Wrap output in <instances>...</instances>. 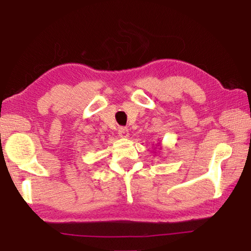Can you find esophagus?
<instances>
[{"label":"esophagus","instance_id":"obj_1","mask_svg":"<svg viewBox=\"0 0 251 251\" xmlns=\"http://www.w3.org/2000/svg\"><path fill=\"white\" fill-rule=\"evenodd\" d=\"M118 135L121 137H127L128 136V129H127L124 126H121L118 128Z\"/></svg>","mask_w":251,"mask_h":251}]
</instances>
